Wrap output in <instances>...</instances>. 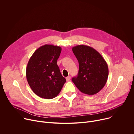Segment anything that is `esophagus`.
Instances as JSON below:
<instances>
[{"label":"esophagus","instance_id":"esophagus-1","mask_svg":"<svg viewBox=\"0 0 134 134\" xmlns=\"http://www.w3.org/2000/svg\"><path fill=\"white\" fill-rule=\"evenodd\" d=\"M70 79H71V77H70V76H67V77L66 78V81H69L70 80Z\"/></svg>","mask_w":134,"mask_h":134}]
</instances>
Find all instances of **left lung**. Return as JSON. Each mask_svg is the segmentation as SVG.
Listing matches in <instances>:
<instances>
[{
	"mask_svg": "<svg viewBox=\"0 0 134 134\" xmlns=\"http://www.w3.org/2000/svg\"><path fill=\"white\" fill-rule=\"evenodd\" d=\"M72 50L79 63L77 76L72 79V82L84 94H97L108 80L109 70L106 62L96 50L87 46H76Z\"/></svg>",
	"mask_w": 134,
	"mask_h": 134,
	"instance_id": "1",
	"label": "left lung"
}]
</instances>
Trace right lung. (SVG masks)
Here are the masks:
<instances>
[{
  "label": "right lung",
  "mask_w": 134,
  "mask_h": 134,
  "mask_svg": "<svg viewBox=\"0 0 134 134\" xmlns=\"http://www.w3.org/2000/svg\"><path fill=\"white\" fill-rule=\"evenodd\" d=\"M61 51L59 46L45 44L35 50L29 59L26 79L32 90L40 98L56 97L66 81L57 64Z\"/></svg>",
  "instance_id": "1"
}]
</instances>
